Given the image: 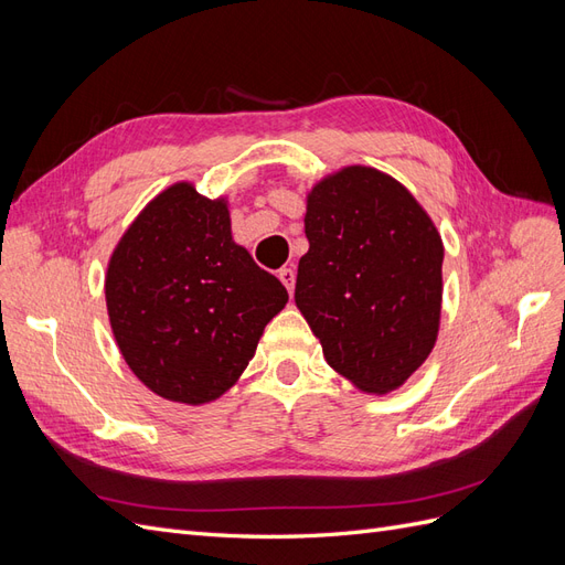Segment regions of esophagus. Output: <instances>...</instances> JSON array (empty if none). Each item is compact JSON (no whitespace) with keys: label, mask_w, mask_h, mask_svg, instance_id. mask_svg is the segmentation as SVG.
<instances>
[{"label":"esophagus","mask_w":565,"mask_h":565,"mask_svg":"<svg viewBox=\"0 0 565 565\" xmlns=\"http://www.w3.org/2000/svg\"><path fill=\"white\" fill-rule=\"evenodd\" d=\"M278 278L282 280V285L287 287V292L292 295L295 292V280H297V270L292 268V266H285V268H280V273H278Z\"/></svg>","instance_id":"esophagus-1"}]
</instances>
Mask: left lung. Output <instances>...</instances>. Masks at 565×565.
I'll list each match as a JSON object with an SVG mask.
<instances>
[{
  "instance_id": "obj_1",
  "label": "left lung",
  "mask_w": 565,
  "mask_h": 565,
  "mask_svg": "<svg viewBox=\"0 0 565 565\" xmlns=\"http://www.w3.org/2000/svg\"><path fill=\"white\" fill-rule=\"evenodd\" d=\"M309 252L295 301L330 367L388 393L429 358L440 324L443 241L403 183L351 164L306 198Z\"/></svg>"
}]
</instances>
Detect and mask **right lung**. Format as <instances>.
Masks as SVG:
<instances>
[{"instance_id":"1","label":"right lung","mask_w":565,"mask_h":565,"mask_svg":"<svg viewBox=\"0 0 565 565\" xmlns=\"http://www.w3.org/2000/svg\"><path fill=\"white\" fill-rule=\"evenodd\" d=\"M106 303L136 377L167 401L202 405L245 372L287 289L233 243L228 202L181 181L150 200L117 243Z\"/></svg>"}]
</instances>
